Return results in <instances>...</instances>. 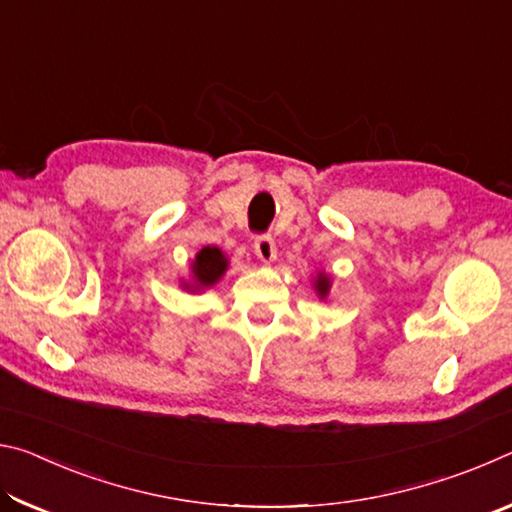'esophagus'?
Wrapping results in <instances>:
<instances>
[{"mask_svg":"<svg viewBox=\"0 0 512 512\" xmlns=\"http://www.w3.org/2000/svg\"><path fill=\"white\" fill-rule=\"evenodd\" d=\"M253 246H255V255L262 259L264 264H271L277 257V248H275V241L271 235H257Z\"/></svg>","mask_w":512,"mask_h":512,"instance_id":"esophagus-1","label":"esophagus"}]
</instances>
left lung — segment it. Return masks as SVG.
I'll use <instances>...</instances> for the list:
<instances>
[{
    "mask_svg": "<svg viewBox=\"0 0 512 512\" xmlns=\"http://www.w3.org/2000/svg\"><path fill=\"white\" fill-rule=\"evenodd\" d=\"M316 289H318V293H320V298H325L327 296V291H329V280L327 277L320 273V277L316 280Z\"/></svg>",
    "mask_w": 512,
    "mask_h": 512,
    "instance_id": "8db88e82",
    "label": "left lung"
}]
</instances>
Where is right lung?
Instances as JSON below:
<instances>
[{
  "label": "right lung",
  "mask_w": 512,
  "mask_h": 512,
  "mask_svg": "<svg viewBox=\"0 0 512 512\" xmlns=\"http://www.w3.org/2000/svg\"><path fill=\"white\" fill-rule=\"evenodd\" d=\"M225 268H228V262H225V257L219 248L214 246L203 248L201 253L196 255V262L192 264L196 287H210V284H214L225 273Z\"/></svg>",
  "instance_id": "obj_1"
}]
</instances>
